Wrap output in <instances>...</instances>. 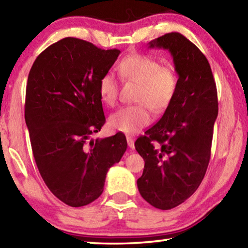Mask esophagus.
I'll use <instances>...</instances> for the list:
<instances>
[{
	"instance_id": "34e87169",
	"label": "esophagus",
	"mask_w": 248,
	"mask_h": 248,
	"mask_svg": "<svg viewBox=\"0 0 248 248\" xmlns=\"http://www.w3.org/2000/svg\"><path fill=\"white\" fill-rule=\"evenodd\" d=\"M127 142H128L129 148H133V146H134V139L132 137L127 136Z\"/></svg>"
}]
</instances>
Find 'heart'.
I'll use <instances>...</instances> for the list:
<instances>
[{
	"label": "heart",
	"instance_id": "b5f03b06",
	"mask_svg": "<svg viewBox=\"0 0 248 248\" xmlns=\"http://www.w3.org/2000/svg\"><path fill=\"white\" fill-rule=\"evenodd\" d=\"M120 77L139 84L136 102L139 104L123 107L109 118V125L116 131L137 133L151 121L150 108L154 112L164 111L173 102L178 86L177 74L170 66L150 56L131 53L119 62ZM100 97L107 105H114L118 96V81L112 72L105 73L99 79Z\"/></svg>",
	"mask_w": 248,
	"mask_h": 248
}]
</instances>
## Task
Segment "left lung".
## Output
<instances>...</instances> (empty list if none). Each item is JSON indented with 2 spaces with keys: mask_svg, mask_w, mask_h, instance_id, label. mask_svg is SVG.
<instances>
[{
  "mask_svg": "<svg viewBox=\"0 0 248 248\" xmlns=\"http://www.w3.org/2000/svg\"><path fill=\"white\" fill-rule=\"evenodd\" d=\"M149 45L170 52L178 86L162 118L134 143L145 162L137 184L151 205L170 210L194 194L207 171L217 93L207 58L182 33H165Z\"/></svg>",
  "mask_w": 248,
  "mask_h": 248,
  "instance_id": "left-lung-1",
  "label": "left lung"
}]
</instances>
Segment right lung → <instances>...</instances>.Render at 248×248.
Wrapping results in <instances>:
<instances>
[{
	"instance_id": "right-lung-1",
	"label": "right lung",
	"mask_w": 248,
	"mask_h": 248,
	"mask_svg": "<svg viewBox=\"0 0 248 248\" xmlns=\"http://www.w3.org/2000/svg\"><path fill=\"white\" fill-rule=\"evenodd\" d=\"M119 53L66 37L45 49L29 71L25 120L33 157L49 190L71 207L102 195L108 170L127 150L124 133L91 139L106 121L99 79Z\"/></svg>"
}]
</instances>
